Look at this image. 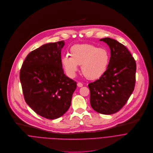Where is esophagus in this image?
Here are the masks:
<instances>
[{
    "label": "esophagus",
    "mask_w": 153,
    "mask_h": 153,
    "mask_svg": "<svg viewBox=\"0 0 153 153\" xmlns=\"http://www.w3.org/2000/svg\"><path fill=\"white\" fill-rule=\"evenodd\" d=\"M77 85H78L79 87H81L83 86V84L81 83V82H78L77 83Z\"/></svg>",
    "instance_id": "esophagus-1"
}]
</instances>
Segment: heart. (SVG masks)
Here are the masks:
<instances>
[{"label": "heart", "mask_w": 153, "mask_h": 153, "mask_svg": "<svg viewBox=\"0 0 153 153\" xmlns=\"http://www.w3.org/2000/svg\"><path fill=\"white\" fill-rule=\"evenodd\" d=\"M70 56L65 55L62 63L71 76L75 75L81 66V71L85 78L96 79L106 72L110 63V55L108 50L91 44H76L70 49Z\"/></svg>", "instance_id": "b5f03b06"}]
</instances>
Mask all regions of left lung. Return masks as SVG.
I'll return each mask as SVG.
<instances>
[{"label":"left lung","mask_w":153,"mask_h":153,"mask_svg":"<svg viewBox=\"0 0 153 153\" xmlns=\"http://www.w3.org/2000/svg\"><path fill=\"white\" fill-rule=\"evenodd\" d=\"M110 47L111 56L106 72L99 79L88 84L90 105L96 111L111 114L119 111L134 88L136 64L128 49L116 40H100Z\"/></svg>","instance_id":"left-lung-1"}]
</instances>
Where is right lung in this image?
Masks as SVG:
<instances>
[{
  "mask_svg": "<svg viewBox=\"0 0 153 153\" xmlns=\"http://www.w3.org/2000/svg\"><path fill=\"white\" fill-rule=\"evenodd\" d=\"M64 41L45 44L30 52L20 72L25 100L48 119L63 116L71 104L76 82L64 74L61 52Z\"/></svg>",
  "mask_w": 153,
  "mask_h": 153,
  "instance_id": "1",
  "label": "right lung"
}]
</instances>
